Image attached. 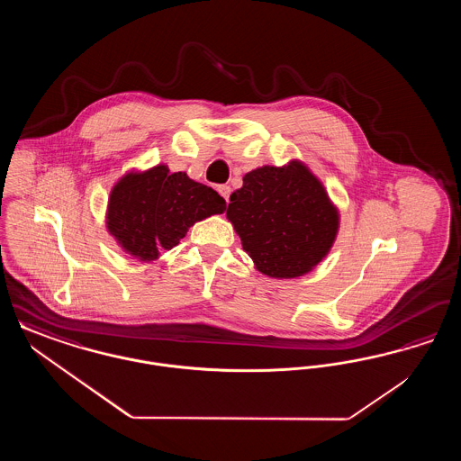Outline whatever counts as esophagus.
I'll list each match as a JSON object with an SVG mask.
<instances>
[{
	"mask_svg": "<svg viewBox=\"0 0 461 461\" xmlns=\"http://www.w3.org/2000/svg\"><path fill=\"white\" fill-rule=\"evenodd\" d=\"M220 194L222 195V197H224L226 202H230V194H231V188H230V185H221Z\"/></svg>",
	"mask_w": 461,
	"mask_h": 461,
	"instance_id": "obj_1",
	"label": "esophagus"
}]
</instances>
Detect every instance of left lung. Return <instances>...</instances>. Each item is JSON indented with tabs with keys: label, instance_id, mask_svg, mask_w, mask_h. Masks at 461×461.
I'll return each mask as SVG.
<instances>
[{
	"label": "left lung",
	"instance_id": "left-lung-1",
	"mask_svg": "<svg viewBox=\"0 0 461 461\" xmlns=\"http://www.w3.org/2000/svg\"><path fill=\"white\" fill-rule=\"evenodd\" d=\"M226 218L256 269L276 280L312 271L329 256L340 226L327 188L299 158L243 176Z\"/></svg>",
	"mask_w": 461,
	"mask_h": 461
}]
</instances>
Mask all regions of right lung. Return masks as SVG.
Masks as SVG:
<instances>
[{"label": "right lung", "instance_id": "obj_1", "mask_svg": "<svg viewBox=\"0 0 461 461\" xmlns=\"http://www.w3.org/2000/svg\"><path fill=\"white\" fill-rule=\"evenodd\" d=\"M226 202L211 186L166 164L132 169L110 190L105 224L132 259L150 263L171 250L198 221L222 214Z\"/></svg>", "mask_w": 461, "mask_h": 461}]
</instances>
